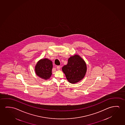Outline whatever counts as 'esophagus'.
I'll return each instance as SVG.
<instances>
[{"instance_id":"esophagus-1","label":"esophagus","mask_w":125,"mask_h":125,"mask_svg":"<svg viewBox=\"0 0 125 125\" xmlns=\"http://www.w3.org/2000/svg\"><path fill=\"white\" fill-rule=\"evenodd\" d=\"M56 68H57V69L58 70H59L60 69L61 67H60V66H57Z\"/></svg>"}]
</instances>
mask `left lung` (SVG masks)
Instances as JSON below:
<instances>
[{
    "label": "left lung",
    "mask_w": 125,
    "mask_h": 125,
    "mask_svg": "<svg viewBox=\"0 0 125 125\" xmlns=\"http://www.w3.org/2000/svg\"><path fill=\"white\" fill-rule=\"evenodd\" d=\"M62 70L67 81L73 84L84 78L86 73L87 67L86 62L80 56L74 54L69 58L67 64L63 66Z\"/></svg>",
    "instance_id": "1"
}]
</instances>
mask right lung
<instances>
[{
    "instance_id": "obj_1",
    "label": "right lung",
    "mask_w": 125,
    "mask_h": 125,
    "mask_svg": "<svg viewBox=\"0 0 125 125\" xmlns=\"http://www.w3.org/2000/svg\"><path fill=\"white\" fill-rule=\"evenodd\" d=\"M53 64L52 61L48 58L40 60L37 63L35 67V73L42 79L47 80L52 75Z\"/></svg>"
}]
</instances>
